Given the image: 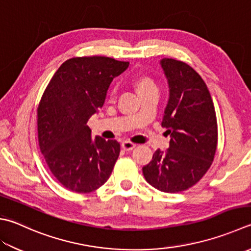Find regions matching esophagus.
Masks as SVG:
<instances>
[{
    "label": "esophagus",
    "instance_id": "1",
    "mask_svg": "<svg viewBox=\"0 0 251 251\" xmlns=\"http://www.w3.org/2000/svg\"><path fill=\"white\" fill-rule=\"evenodd\" d=\"M121 146L125 151H131L135 148V144L132 143V142H130V141H124L121 143Z\"/></svg>",
    "mask_w": 251,
    "mask_h": 251
}]
</instances>
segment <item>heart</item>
Masks as SVG:
<instances>
[{"label":"heart","instance_id":"b5f03b06","mask_svg":"<svg viewBox=\"0 0 251 251\" xmlns=\"http://www.w3.org/2000/svg\"><path fill=\"white\" fill-rule=\"evenodd\" d=\"M136 87H138L139 93L148 91V89H151V88H157L156 87L155 82L149 76H140L138 79H136ZM116 92H117V88L116 86H113L110 91V96L115 97Z\"/></svg>","mask_w":251,"mask_h":251}]
</instances>
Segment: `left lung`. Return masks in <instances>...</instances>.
Here are the masks:
<instances>
[{"label": "left lung", "mask_w": 251, "mask_h": 251, "mask_svg": "<svg viewBox=\"0 0 251 251\" xmlns=\"http://www.w3.org/2000/svg\"><path fill=\"white\" fill-rule=\"evenodd\" d=\"M169 84V100L162 126L172 139L142 168L145 180L159 191H184L200 180L213 163L217 121L209 89L190 65L175 59L160 61Z\"/></svg>", "instance_id": "8db88e82"}]
</instances>
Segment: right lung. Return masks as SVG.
<instances>
[{
  "instance_id": "add662e5",
  "label": "right lung",
  "mask_w": 251,
  "mask_h": 251,
  "mask_svg": "<svg viewBox=\"0 0 251 251\" xmlns=\"http://www.w3.org/2000/svg\"><path fill=\"white\" fill-rule=\"evenodd\" d=\"M129 62L108 56H75L54 73L37 108L38 142L47 166L64 188L89 193L111 175L120 154L116 140L96 136L87 121L101 108L112 79Z\"/></svg>"
}]
</instances>
